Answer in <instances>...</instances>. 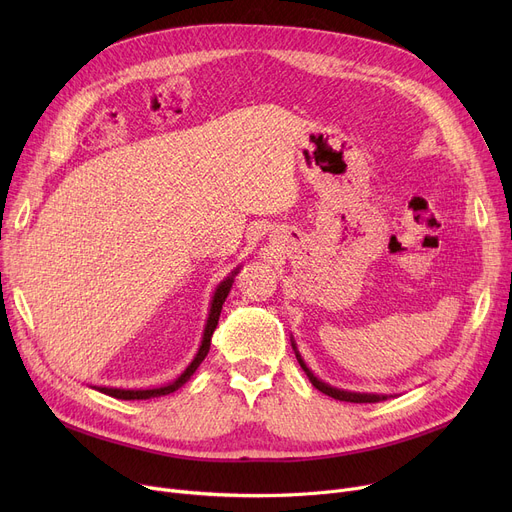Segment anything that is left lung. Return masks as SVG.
<instances>
[{
	"label": "left lung",
	"instance_id": "8db88e82",
	"mask_svg": "<svg viewBox=\"0 0 512 512\" xmlns=\"http://www.w3.org/2000/svg\"><path fill=\"white\" fill-rule=\"evenodd\" d=\"M297 359H299V363H301V367L305 369V373H307V378L311 380V384L319 390V392H324V394H328V396H332V398H336V400H344V402H380V400H386V396H380V394H357V392H344V390H338V388H332V386H328V384H324V382H319L315 375L307 369V365L303 363V359H301V355L297 353Z\"/></svg>",
	"mask_w": 512,
	"mask_h": 512
}]
</instances>
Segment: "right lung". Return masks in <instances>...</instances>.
<instances>
[{
    "label": "right lung",
    "instance_id": "add662e5",
    "mask_svg": "<svg viewBox=\"0 0 512 512\" xmlns=\"http://www.w3.org/2000/svg\"><path fill=\"white\" fill-rule=\"evenodd\" d=\"M232 282H234V280L228 278L226 282L220 284L218 290H215V297H213V303H211V311H209V319H207V326H205V334H203V342H201L199 353H197L195 361L186 367V371L180 375V378H178L176 382H172V384H168V386H164V388H153V390H118V388H97V390L103 392V394H110V396H114V398H122V400H147V398H155V396H166V394L178 390V388L195 373V369L201 365V361L207 357L209 344H211V334H213L215 326H218L220 313H222V305H224V301H226V297H228V292H230V288H232Z\"/></svg>",
    "mask_w": 512,
    "mask_h": 512
}]
</instances>
